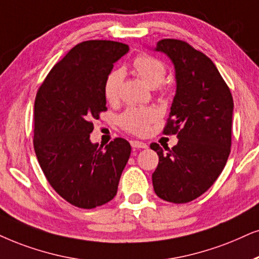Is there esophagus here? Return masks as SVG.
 <instances>
[{"label": "esophagus", "instance_id": "esophagus-1", "mask_svg": "<svg viewBox=\"0 0 259 259\" xmlns=\"http://www.w3.org/2000/svg\"><path fill=\"white\" fill-rule=\"evenodd\" d=\"M130 145L133 148H147V143L142 142V141H130Z\"/></svg>", "mask_w": 259, "mask_h": 259}]
</instances>
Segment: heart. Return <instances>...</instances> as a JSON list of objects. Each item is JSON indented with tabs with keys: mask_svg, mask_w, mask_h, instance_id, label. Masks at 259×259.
Returning <instances> with one entry per match:
<instances>
[{
	"mask_svg": "<svg viewBox=\"0 0 259 259\" xmlns=\"http://www.w3.org/2000/svg\"><path fill=\"white\" fill-rule=\"evenodd\" d=\"M133 67L136 74L149 87H160V92L163 93L165 88L161 86L166 76V67L159 58L148 54L139 55L133 62ZM124 78L122 69H114L109 73L104 82V96L111 104L117 103L120 96ZM159 117L158 110L154 107H129L119 116V125L126 133L134 135H146L148 133L150 124L155 122Z\"/></svg>",
	"mask_w": 259,
	"mask_h": 259,
	"instance_id": "obj_1",
	"label": "heart"
}]
</instances>
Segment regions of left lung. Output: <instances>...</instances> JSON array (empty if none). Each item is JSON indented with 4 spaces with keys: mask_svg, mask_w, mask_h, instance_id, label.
Masks as SVG:
<instances>
[{
    "mask_svg": "<svg viewBox=\"0 0 259 259\" xmlns=\"http://www.w3.org/2000/svg\"><path fill=\"white\" fill-rule=\"evenodd\" d=\"M156 51L171 58L177 80L176 97L162 133L179 140L171 149L150 143L159 155L153 188L163 201L181 204L204 194L227 162L233 98L210 58L189 42L161 39Z\"/></svg>",
    "mask_w": 259,
    "mask_h": 259,
    "instance_id": "1",
    "label": "left lung"
}]
</instances>
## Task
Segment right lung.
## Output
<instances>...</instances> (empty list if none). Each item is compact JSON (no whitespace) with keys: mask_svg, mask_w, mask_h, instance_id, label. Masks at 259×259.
<instances>
[{"mask_svg":"<svg viewBox=\"0 0 259 259\" xmlns=\"http://www.w3.org/2000/svg\"><path fill=\"white\" fill-rule=\"evenodd\" d=\"M126 44L87 40L68 52L42 81L35 96L33 146L52 189L82 209L106 204L117 194L132 147L117 137L105 148L93 145L94 120L105 112L104 82Z\"/></svg>","mask_w":259,"mask_h":259,"instance_id":"obj_1","label":"right lung"}]
</instances>
